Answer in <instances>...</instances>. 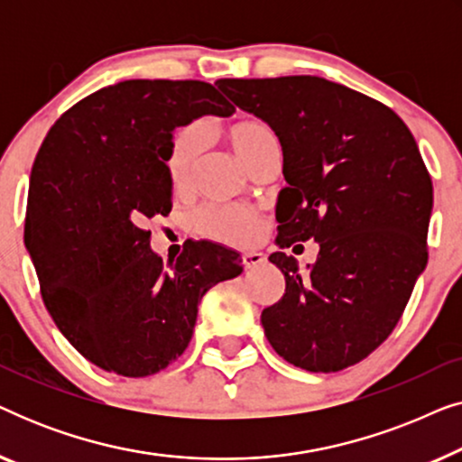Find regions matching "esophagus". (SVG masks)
Returning a JSON list of instances; mask_svg holds the SVG:
<instances>
[{"label":"esophagus","mask_w":462,"mask_h":462,"mask_svg":"<svg viewBox=\"0 0 462 462\" xmlns=\"http://www.w3.org/2000/svg\"><path fill=\"white\" fill-rule=\"evenodd\" d=\"M267 258H264L263 252H245L244 254V267L245 269H254L258 264H263Z\"/></svg>","instance_id":"34e87169"}]
</instances>
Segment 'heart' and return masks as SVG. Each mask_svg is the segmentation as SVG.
<instances>
[{"label":"heart","instance_id":"obj_1","mask_svg":"<svg viewBox=\"0 0 462 462\" xmlns=\"http://www.w3.org/2000/svg\"><path fill=\"white\" fill-rule=\"evenodd\" d=\"M229 144L236 155L245 166L256 160V155L275 143L273 132L258 122H239L226 130ZM201 151H204V136L198 125H187L176 132L168 153V172L176 191L185 189L191 179L193 168L198 166ZM198 229L201 236L217 239V242L248 245L261 233V217L250 208H208L198 217Z\"/></svg>","mask_w":462,"mask_h":462}]
</instances>
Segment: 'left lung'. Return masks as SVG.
Returning <instances> with one entry per match:
<instances>
[{
	"instance_id": "8db88e82",
	"label": "left lung",
	"mask_w": 462,
	"mask_h": 462,
	"mask_svg": "<svg viewBox=\"0 0 462 462\" xmlns=\"http://www.w3.org/2000/svg\"><path fill=\"white\" fill-rule=\"evenodd\" d=\"M217 86L280 138L275 244L319 245L302 271L269 256L286 292L261 313L264 337L296 368H349L389 337L427 267L433 185L419 144L389 106L315 75Z\"/></svg>"
}]
</instances>
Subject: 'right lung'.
Instances as JSON below:
<instances>
[{
    "label": "right lung",
    "mask_w": 462,
    "mask_h": 462,
    "mask_svg": "<svg viewBox=\"0 0 462 462\" xmlns=\"http://www.w3.org/2000/svg\"><path fill=\"white\" fill-rule=\"evenodd\" d=\"M233 113L206 81L128 79L50 128L31 170L24 248L54 324L98 368L130 378L166 368L193 337L201 296L244 271L217 242H191L166 271L144 229L172 210L176 128Z\"/></svg>",
    "instance_id": "add662e5"
}]
</instances>
